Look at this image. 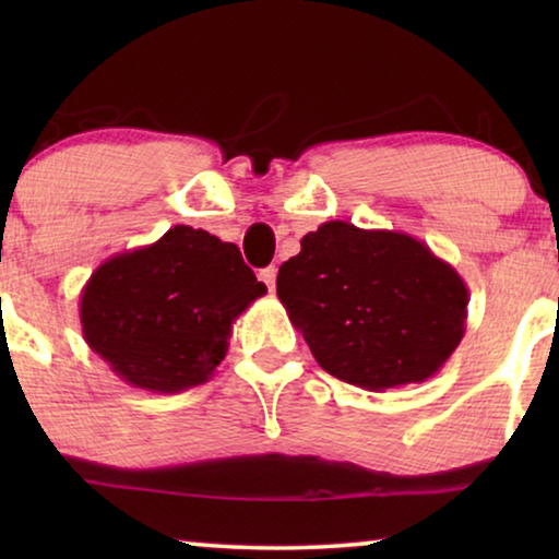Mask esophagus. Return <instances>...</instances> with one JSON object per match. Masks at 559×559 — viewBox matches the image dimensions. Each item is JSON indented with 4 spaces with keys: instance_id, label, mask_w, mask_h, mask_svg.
<instances>
[{
    "instance_id": "obj_1",
    "label": "esophagus",
    "mask_w": 559,
    "mask_h": 559,
    "mask_svg": "<svg viewBox=\"0 0 559 559\" xmlns=\"http://www.w3.org/2000/svg\"><path fill=\"white\" fill-rule=\"evenodd\" d=\"M259 280H262L264 285H266V289H270V293H272L274 282H277V266H264V270L259 272Z\"/></svg>"
}]
</instances>
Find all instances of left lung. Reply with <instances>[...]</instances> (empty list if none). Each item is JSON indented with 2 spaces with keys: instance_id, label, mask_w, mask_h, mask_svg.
<instances>
[{
  "instance_id": "8db88e82",
  "label": "left lung",
  "mask_w": 559,
  "mask_h": 559,
  "mask_svg": "<svg viewBox=\"0 0 559 559\" xmlns=\"http://www.w3.org/2000/svg\"><path fill=\"white\" fill-rule=\"evenodd\" d=\"M277 274V297L316 361L369 392L419 384L465 335L468 287L425 241L325 221Z\"/></svg>"
}]
</instances>
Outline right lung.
Instances as JSON below:
<instances>
[{
    "label": "right lung",
    "instance_id": "right-lung-1",
    "mask_svg": "<svg viewBox=\"0 0 559 559\" xmlns=\"http://www.w3.org/2000/svg\"><path fill=\"white\" fill-rule=\"evenodd\" d=\"M264 293L236 243L178 224L96 266L81 293L83 341L127 384L178 394L213 377L236 318Z\"/></svg>",
    "mask_w": 559,
    "mask_h": 559
}]
</instances>
